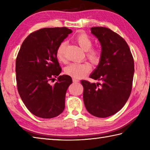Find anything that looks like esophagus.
<instances>
[{"instance_id":"esophagus-1","label":"esophagus","mask_w":150,"mask_h":150,"mask_svg":"<svg viewBox=\"0 0 150 150\" xmlns=\"http://www.w3.org/2000/svg\"><path fill=\"white\" fill-rule=\"evenodd\" d=\"M73 82H79V81L78 80V79H73Z\"/></svg>"}]
</instances>
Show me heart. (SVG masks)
I'll return each instance as SVG.
<instances>
[{
  "mask_svg": "<svg viewBox=\"0 0 150 150\" xmlns=\"http://www.w3.org/2000/svg\"><path fill=\"white\" fill-rule=\"evenodd\" d=\"M75 41L81 48L86 52V56L89 60L97 64L100 59V52L97 48H92L93 41L88 35L84 33L78 34L75 37ZM67 42L63 41L60 43L57 49V58L59 61L64 60V51ZM91 70V65L87 62H74L70 64L65 68V73L67 75L74 78H81L84 77Z\"/></svg>",
  "mask_w": 150,
  "mask_h": 150,
  "instance_id": "heart-1",
  "label": "heart"
}]
</instances>
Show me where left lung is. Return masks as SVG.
<instances>
[{"label": "left lung", "instance_id": "8db88e82", "mask_svg": "<svg viewBox=\"0 0 150 150\" xmlns=\"http://www.w3.org/2000/svg\"><path fill=\"white\" fill-rule=\"evenodd\" d=\"M91 32L101 45L100 59L90 77L103 83L82 80L83 99L87 111L105 118L115 114L125 105L132 89L134 60L122 37L109 28L93 27Z\"/></svg>", "mask_w": 150, "mask_h": 150}]
</instances>
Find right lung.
I'll list each match as a JSON object with an SVG mask.
<instances>
[{
  "mask_svg": "<svg viewBox=\"0 0 150 150\" xmlns=\"http://www.w3.org/2000/svg\"><path fill=\"white\" fill-rule=\"evenodd\" d=\"M72 30L66 27L46 28L31 33L22 42L16 59V80L22 100L31 113L51 119L61 113L71 77L62 71L57 49Z\"/></svg>",
  "mask_w": 150,
  "mask_h": 150,
  "instance_id": "1",
  "label": "right lung"
}]
</instances>
